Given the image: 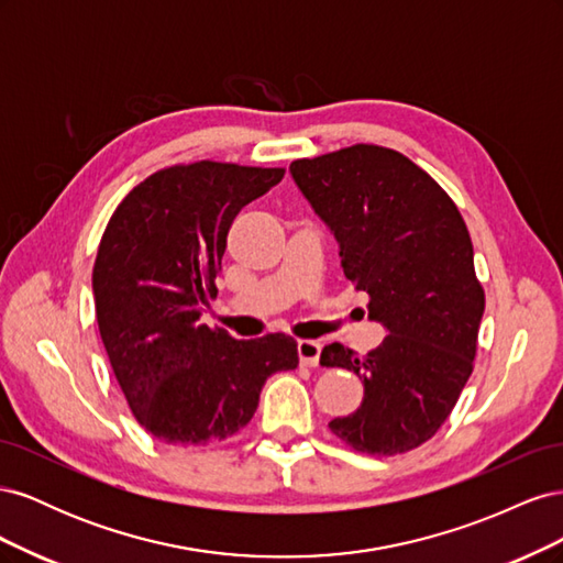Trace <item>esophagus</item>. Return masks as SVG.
Segmentation results:
<instances>
[{"label": "esophagus", "instance_id": "obj_1", "mask_svg": "<svg viewBox=\"0 0 563 563\" xmlns=\"http://www.w3.org/2000/svg\"><path fill=\"white\" fill-rule=\"evenodd\" d=\"M319 354H321V345L317 340H298V360L302 366H317Z\"/></svg>", "mask_w": 563, "mask_h": 563}]
</instances>
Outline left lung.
Wrapping results in <instances>:
<instances>
[{"instance_id": "obj_1", "label": "left lung", "mask_w": 563, "mask_h": 563, "mask_svg": "<svg viewBox=\"0 0 563 563\" xmlns=\"http://www.w3.org/2000/svg\"><path fill=\"white\" fill-rule=\"evenodd\" d=\"M291 176L340 246V267L389 335L366 356L340 343L321 366L364 383L354 413L329 422L347 446L397 455L432 439L474 368L484 288L463 216L401 152L352 145L291 162Z\"/></svg>"}]
</instances>
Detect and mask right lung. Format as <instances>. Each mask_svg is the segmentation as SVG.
<instances>
[{"label":"right lung","mask_w":563,"mask_h":563,"mask_svg":"<svg viewBox=\"0 0 563 563\" xmlns=\"http://www.w3.org/2000/svg\"><path fill=\"white\" fill-rule=\"evenodd\" d=\"M284 168L195 162L162 168L122 199L93 265L98 331L143 428L209 446L246 428L265 380L298 366L291 335L234 340L201 323L234 216Z\"/></svg>","instance_id":"1"}]
</instances>
